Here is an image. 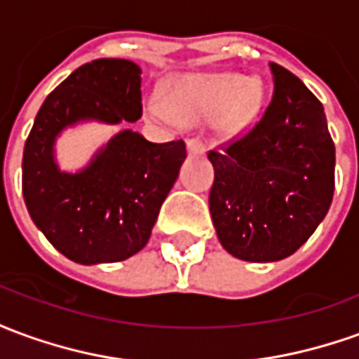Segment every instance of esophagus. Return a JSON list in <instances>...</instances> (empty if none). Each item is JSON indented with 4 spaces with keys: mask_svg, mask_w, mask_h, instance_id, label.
<instances>
[{
    "mask_svg": "<svg viewBox=\"0 0 359 359\" xmlns=\"http://www.w3.org/2000/svg\"><path fill=\"white\" fill-rule=\"evenodd\" d=\"M187 148L190 156H203L205 154V144L200 138H188Z\"/></svg>",
    "mask_w": 359,
    "mask_h": 359,
    "instance_id": "esophagus-1",
    "label": "esophagus"
}]
</instances>
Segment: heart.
I'll list each match as a JSON object with an SVG mask.
<instances>
[{
	"label": "heart",
	"mask_w": 359,
	"mask_h": 359,
	"mask_svg": "<svg viewBox=\"0 0 359 359\" xmlns=\"http://www.w3.org/2000/svg\"><path fill=\"white\" fill-rule=\"evenodd\" d=\"M262 102V86L238 74H192L175 82L171 97L154 92L146 100L151 118L169 126L184 121L215 118L226 110V125L242 128L256 117Z\"/></svg>",
	"instance_id": "b5f03b06"
}]
</instances>
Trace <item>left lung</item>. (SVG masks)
Masks as SVG:
<instances>
[{
    "label": "left lung",
    "mask_w": 359,
    "mask_h": 359,
    "mask_svg": "<svg viewBox=\"0 0 359 359\" xmlns=\"http://www.w3.org/2000/svg\"><path fill=\"white\" fill-rule=\"evenodd\" d=\"M273 94L248 133L210 149V213L223 248L246 262H278L323 221L334 192V144L321 102L269 63Z\"/></svg>",
    "instance_id": "1"
}]
</instances>
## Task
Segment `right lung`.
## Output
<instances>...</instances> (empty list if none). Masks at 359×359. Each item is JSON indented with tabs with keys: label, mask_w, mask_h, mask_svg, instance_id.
Masks as SVG:
<instances>
[{
	"label": "right lung",
	"mask_w": 359,
	"mask_h": 359,
	"mask_svg": "<svg viewBox=\"0 0 359 359\" xmlns=\"http://www.w3.org/2000/svg\"><path fill=\"white\" fill-rule=\"evenodd\" d=\"M140 67L94 59L53 90L34 118L22 154V196L34 225L76 264H113L149 241L161 203L187 157L184 140L148 142L123 130L84 171L61 172L53 142L84 118L134 123L142 117Z\"/></svg>",
	"instance_id": "1"
}]
</instances>
